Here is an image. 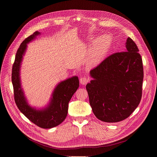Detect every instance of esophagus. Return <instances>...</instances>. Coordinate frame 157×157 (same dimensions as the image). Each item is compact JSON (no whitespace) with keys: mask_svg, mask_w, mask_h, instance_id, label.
Masks as SVG:
<instances>
[{"mask_svg":"<svg viewBox=\"0 0 157 157\" xmlns=\"http://www.w3.org/2000/svg\"><path fill=\"white\" fill-rule=\"evenodd\" d=\"M89 78H86V77H85V76L81 77V78H80V82H81V84H83V85L87 84V83L89 82Z\"/></svg>","mask_w":157,"mask_h":157,"instance_id":"esophagus-1","label":"esophagus"}]
</instances>
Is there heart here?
<instances>
[{"label": "heart", "instance_id": "b5f03b06", "mask_svg": "<svg viewBox=\"0 0 157 157\" xmlns=\"http://www.w3.org/2000/svg\"><path fill=\"white\" fill-rule=\"evenodd\" d=\"M110 43V39L107 35H102L97 41L93 50L91 52V56L94 59H98L104 54Z\"/></svg>", "mask_w": 157, "mask_h": 157}]
</instances>
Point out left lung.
Wrapping results in <instances>:
<instances>
[{
	"label": "left lung",
	"instance_id": "8db88e82",
	"mask_svg": "<svg viewBox=\"0 0 157 157\" xmlns=\"http://www.w3.org/2000/svg\"><path fill=\"white\" fill-rule=\"evenodd\" d=\"M124 52L110 55L90 71L86 85L95 116L103 122H117L130 116L139 105L144 70L137 44L127 38Z\"/></svg>",
	"mask_w": 157,
	"mask_h": 157
}]
</instances>
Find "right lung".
I'll list each match as a JSON object with an SVG mask.
<instances>
[{"mask_svg":"<svg viewBox=\"0 0 157 157\" xmlns=\"http://www.w3.org/2000/svg\"><path fill=\"white\" fill-rule=\"evenodd\" d=\"M39 35L40 33L36 31L21 43L12 66V82L15 102L21 113L37 126L43 128H51L59 125L66 119L69 102L78 89L79 82L78 76H75L59 82L45 107L37 109L29 104L21 85L20 68L27 44Z\"/></svg>","mask_w":157,"mask_h":157,"instance_id":"right-lung-1","label":"right lung"}]
</instances>
